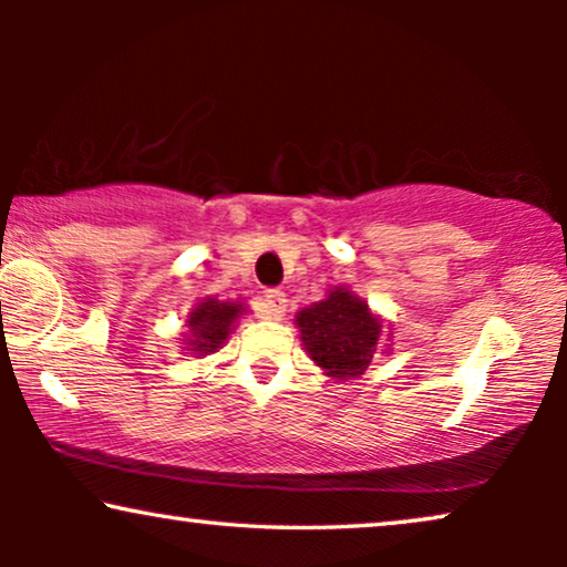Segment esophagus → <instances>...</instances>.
I'll return each instance as SVG.
<instances>
[{"instance_id":"obj_1","label":"esophagus","mask_w":567,"mask_h":567,"mask_svg":"<svg viewBox=\"0 0 567 567\" xmlns=\"http://www.w3.org/2000/svg\"><path fill=\"white\" fill-rule=\"evenodd\" d=\"M260 315L266 317V320H284V315H286V293L278 291V289L268 291L266 299H262Z\"/></svg>"}]
</instances>
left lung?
<instances>
[{"label":"left lung","instance_id":"obj_1","mask_svg":"<svg viewBox=\"0 0 567 567\" xmlns=\"http://www.w3.org/2000/svg\"><path fill=\"white\" fill-rule=\"evenodd\" d=\"M293 322L309 359L338 382L361 377L379 351L390 353L384 340L392 328L348 286H332L322 301L299 309Z\"/></svg>","mask_w":567,"mask_h":567}]
</instances>
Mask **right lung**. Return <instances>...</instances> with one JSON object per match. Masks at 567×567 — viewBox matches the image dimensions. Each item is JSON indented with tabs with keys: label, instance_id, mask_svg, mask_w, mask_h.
<instances>
[{
	"label": "right lung",
	"instance_id": "add662e5",
	"mask_svg": "<svg viewBox=\"0 0 567 567\" xmlns=\"http://www.w3.org/2000/svg\"><path fill=\"white\" fill-rule=\"evenodd\" d=\"M247 312L243 299L229 301V299H216L204 297L196 307L188 312L183 332V351H188L200 359V355L216 353L227 343L231 330L237 328L239 317Z\"/></svg>",
	"mask_w": 567,
	"mask_h": 567
}]
</instances>
